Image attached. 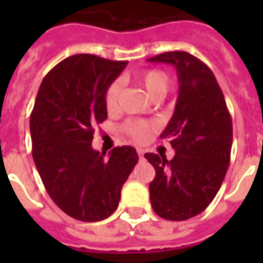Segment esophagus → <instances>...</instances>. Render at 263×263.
<instances>
[{"instance_id":"obj_1","label":"esophagus","mask_w":263,"mask_h":263,"mask_svg":"<svg viewBox=\"0 0 263 263\" xmlns=\"http://www.w3.org/2000/svg\"><path fill=\"white\" fill-rule=\"evenodd\" d=\"M137 153H138L139 159H143V150H142V148H137Z\"/></svg>"}]
</instances>
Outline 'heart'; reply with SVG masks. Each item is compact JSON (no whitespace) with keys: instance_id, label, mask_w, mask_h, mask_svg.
<instances>
[{"instance_id":"b5f03b06","label":"heart","mask_w":263,"mask_h":263,"mask_svg":"<svg viewBox=\"0 0 263 263\" xmlns=\"http://www.w3.org/2000/svg\"><path fill=\"white\" fill-rule=\"evenodd\" d=\"M136 81L141 87L145 88L150 99L153 100L164 99L170 89V84H171L168 75L160 69H147V71L137 75ZM121 92H122V81L121 80H115L108 87L105 92V105L109 111H113L118 108ZM154 129V124L146 122V121H129L125 125L126 133L138 142L145 141L150 132Z\"/></svg>"}]
</instances>
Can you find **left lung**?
I'll list each match as a JSON object with an SVG mask.
<instances>
[{"label":"left lung","instance_id":"obj_1","mask_svg":"<svg viewBox=\"0 0 263 263\" xmlns=\"http://www.w3.org/2000/svg\"><path fill=\"white\" fill-rule=\"evenodd\" d=\"M175 67L179 95L174 116L160 134L175 150L171 160L145 154L155 168L148 184L158 216L183 221L212 203L231 162L233 127L224 95L213 72L185 51H170L147 59Z\"/></svg>","mask_w":263,"mask_h":263}]
</instances>
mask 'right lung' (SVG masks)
<instances>
[{
  "instance_id": "right-lung-1",
  "label": "right lung",
  "mask_w": 263,
  "mask_h": 263,
  "mask_svg": "<svg viewBox=\"0 0 263 263\" xmlns=\"http://www.w3.org/2000/svg\"><path fill=\"white\" fill-rule=\"evenodd\" d=\"M127 62L79 53L45 76L30 117L32 159L53 203L79 221L117 210L121 188L138 162L132 146L105 158L92 147L95 125L108 118L105 92Z\"/></svg>"
}]
</instances>
